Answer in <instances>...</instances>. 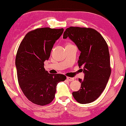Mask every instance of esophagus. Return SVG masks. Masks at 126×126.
<instances>
[{
    "mask_svg": "<svg viewBox=\"0 0 126 126\" xmlns=\"http://www.w3.org/2000/svg\"><path fill=\"white\" fill-rule=\"evenodd\" d=\"M67 80L69 81H73L74 80V78H72V77H67Z\"/></svg>",
    "mask_w": 126,
    "mask_h": 126,
    "instance_id": "34e87169",
    "label": "esophagus"
}]
</instances>
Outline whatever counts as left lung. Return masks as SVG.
Masks as SVG:
<instances>
[{
    "instance_id": "left-lung-1",
    "label": "left lung",
    "mask_w": 126,
    "mask_h": 126,
    "mask_svg": "<svg viewBox=\"0 0 126 126\" xmlns=\"http://www.w3.org/2000/svg\"><path fill=\"white\" fill-rule=\"evenodd\" d=\"M68 37L81 51L78 61L79 67H83L84 79H79L81 89L72 94L81 104L93 102L100 96L111 73L110 54L105 40L96 30L90 28L70 27L63 34Z\"/></svg>"
}]
</instances>
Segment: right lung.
Masks as SVG:
<instances>
[{
	"mask_svg": "<svg viewBox=\"0 0 126 126\" xmlns=\"http://www.w3.org/2000/svg\"><path fill=\"white\" fill-rule=\"evenodd\" d=\"M63 31V28L49 27L31 31L18 47L15 59L18 83L25 96L36 105L45 106L51 102L58 83L66 78L62 74L48 73L44 66Z\"/></svg>",
	"mask_w": 126,
	"mask_h": 126,
	"instance_id": "1",
	"label": "right lung"
}]
</instances>
